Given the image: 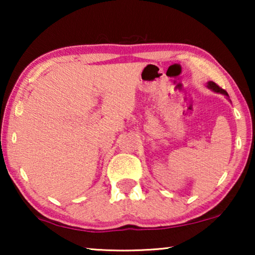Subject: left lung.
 <instances>
[{"mask_svg":"<svg viewBox=\"0 0 255 255\" xmlns=\"http://www.w3.org/2000/svg\"><path fill=\"white\" fill-rule=\"evenodd\" d=\"M208 87L210 89H212V90H215V92H217V93H221V94H224V95H226V96H229L228 95V93L225 92L224 89L223 88H221V87H219L218 85H216L215 82H212V81H210V82H208Z\"/></svg>","mask_w":255,"mask_h":255,"instance_id":"8db88e82","label":"left lung"}]
</instances>
